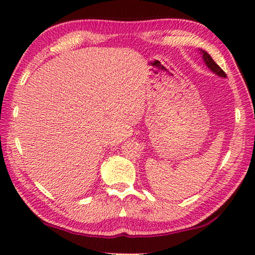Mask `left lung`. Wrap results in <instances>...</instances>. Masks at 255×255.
Returning <instances> with one entry per match:
<instances>
[{"label":"left lung","instance_id":"8db88e82","mask_svg":"<svg viewBox=\"0 0 255 255\" xmlns=\"http://www.w3.org/2000/svg\"><path fill=\"white\" fill-rule=\"evenodd\" d=\"M200 53L202 54V59H203L204 64L211 69V72H214L215 74L221 76V78H226V74L224 73V71H223V69L219 67L217 64H216V62L214 61V59L210 57V54L207 53L204 50H200Z\"/></svg>","mask_w":255,"mask_h":255}]
</instances>
